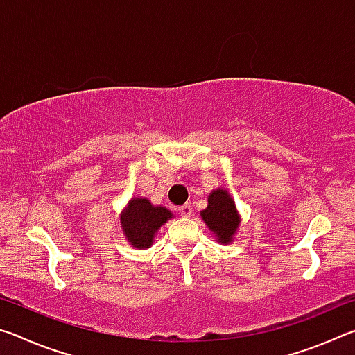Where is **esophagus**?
Returning <instances> with one entry per match:
<instances>
[{"label": "esophagus", "mask_w": 355, "mask_h": 355, "mask_svg": "<svg viewBox=\"0 0 355 355\" xmlns=\"http://www.w3.org/2000/svg\"><path fill=\"white\" fill-rule=\"evenodd\" d=\"M178 211H180V214L184 216V218H189V216L192 214V208H191V205H188V203H184V205L178 208Z\"/></svg>", "instance_id": "34e87169"}]
</instances>
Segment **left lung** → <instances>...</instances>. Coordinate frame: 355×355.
<instances>
[{
  "label": "left lung",
  "instance_id": "8db88e82",
  "mask_svg": "<svg viewBox=\"0 0 355 355\" xmlns=\"http://www.w3.org/2000/svg\"><path fill=\"white\" fill-rule=\"evenodd\" d=\"M200 216L219 244H230L233 241L241 218L238 214L235 200L227 189H214L208 196V207L200 211Z\"/></svg>",
  "mask_w": 355,
  "mask_h": 355
}]
</instances>
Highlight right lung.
I'll list each match as a JSON object with an SVG mask.
<instances>
[{
  "label": "right lung",
  "mask_w": 355,
  "mask_h": 355,
  "mask_svg": "<svg viewBox=\"0 0 355 355\" xmlns=\"http://www.w3.org/2000/svg\"><path fill=\"white\" fill-rule=\"evenodd\" d=\"M172 219V213L164 207H155L148 199L136 197L120 214V225L128 243L137 249H147L153 244L155 233Z\"/></svg>",
  "instance_id": "1"
}]
</instances>
